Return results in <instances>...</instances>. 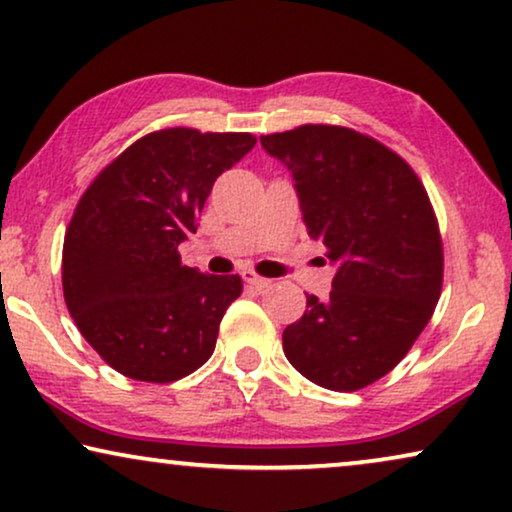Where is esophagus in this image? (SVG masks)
I'll use <instances>...</instances> for the list:
<instances>
[{
	"label": "esophagus",
	"mask_w": 512,
	"mask_h": 512,
	"mask_svg": "<svg viewBox=\"0 0 512 512\" xmlns=\"http://www.w3.org/2000/svg\"><path fill=\"white\" fill-rule=\"evenodd\" d=\"M243 281L248 283V285H252V288H257V290H269L271 288L269 278L257 276L255 271H243Z\"/></svg>",
	"instance_id": "34e87169"
}]
</instances>
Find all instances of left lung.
<instances>
[{"instance_id":"left-lung-1","label":"left lung","mask_w":512,"mask_h":512,"mask_svg":"<svg viewBox=\"0 0 512 512\" xmlns=\"http://www.w3.org/2000/svg\"><path fill=\"white\" fill-rule=\"evenodd\" d=\"M292 173L302 220L337 264L330 297L306 295L285 327L297 372L358 391L393 370L431 320L442 290V241L428 194L398 154L344 126L262 135Z\"/></svg>"}]
</instances>
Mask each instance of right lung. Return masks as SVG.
Returning a JSON list of instances; mask_svg holds the SVG:
<instances>
[{"label":"right lung","mask_w":512,"mask_h":512,"mask_svg":"<svg viewBox=\"0 0 512 512\" xmlns=\"http://www.w3.org/2000/svg\"><path fill=\"white\" fill-rule=\"evenodd\" d=\"M250 133L166 128L121 152L74 210L63 245L70 316L109 367L168 384L213 356L220 320L241 276L180 262L224 170L255 147Z\"/></svg>","instance_id":"1"}]
</instances>
